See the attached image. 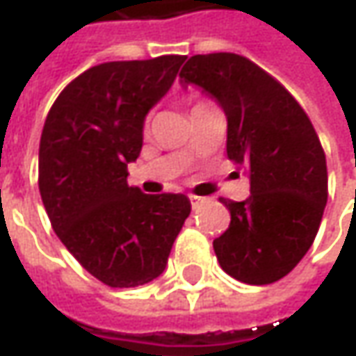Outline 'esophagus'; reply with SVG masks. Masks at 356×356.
Segmentation results:
<instances>
[{"mask_svg":"<svg viewBox=\"0 0 356 356\" xmlns=\"http://www.w3.org/2000/svg\"><path fill=\"white\" fill-rule=\"evenodd\" d=\"M190 202H192V206L196 208L198 204H202V202H204V198H200V196H194V194H190Z\"/></svg>","mask_w":356,"mask_h":356,"instance_id":"1","label":"esophagus"}]
</instances>
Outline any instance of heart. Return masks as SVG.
I'll return each instance as SVG.
<instances>
[{
    "instance_id": "1",
    "label": "heart",
    "mask_w": 356,
    "mask_h": 356,
    "mask_svg": "<svg viewBox=\"0 0 356 356\" xmlns=\"http://www.w3.org/2000/svg\"><path fill=\"white\" fill-rule=\"evenodd\" d=\"M198 104H202V103H198Z\"/></svg>"
}]
</instances>
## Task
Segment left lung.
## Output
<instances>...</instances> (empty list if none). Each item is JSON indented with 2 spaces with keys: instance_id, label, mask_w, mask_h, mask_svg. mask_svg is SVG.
Wrapping results in <instances>:
<instances>
[{
  "instance_id": "left-lung-1",
  "label": "left lung",
  "mask_w": 356,
  "mask_h": 356,
  "mask_svg": "<svg viewBox=\"0 0 356 356\" xmlns=\"http://www.w3.org/2000/svg\"><path fill=\"white\" fill-rule=\"evenodd\" d=\"M224 108L227 158L250 174V198H220L232 222L213 252L222 269L250 285L280 281L309 252L327 204V162L301 104L250 59L194 55L180 71Z\"/></svg>"
}]
</instances>
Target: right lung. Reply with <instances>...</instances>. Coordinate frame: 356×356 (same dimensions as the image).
Wrapping results in <instances>:
<instances>
[{"label": "right lung", "instance_id": "right-lung-1", "mask_svg": "<svg viewBox=\"0 0 356 356\" xmlns=\"http://www.w3.org/2000/svg\"><path fill=\"white\" fill-rule=\"evenodd\" d=\"M184 55L90 67L49 111L39 143V192L76 261L108 287H136L166 269L190 216L184 194L129 186L144 118L168 92Z\"/></svg>", "mask_w": 356, "mask_h": 356}]
</instances>
